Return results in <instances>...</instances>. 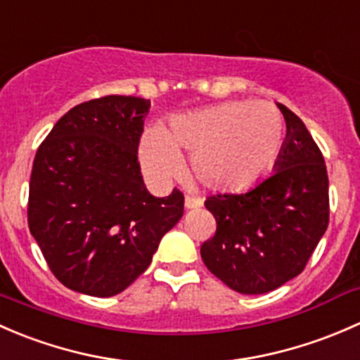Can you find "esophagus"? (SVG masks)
Listing matches in <instances>:
<instances>
[{"mask_svg":"<svg viewBox=\"0 0 360 360\" xmlns=\"http://www.w3.org/2000/svg\"><path fill=\"white\" fill-rule=\"evenodd\" d=\"M202 205V201L199 198H195V195H185V207L187 210H194V207H199Z\"/></svg>","mask_w":360,"mask_h":360,"instance_id":"obj_1","label":"esophagus"}]
</instances>
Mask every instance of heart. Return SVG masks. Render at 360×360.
<instances>
[{
	"instance_id": "b5f03b06",
	"label": "heart",
	"mask_w": 360,
	"mask_h": 360,
	"mask_svg": "<svg viewBox=\"0 0 360 360\" xmlns=\"http://www.w3.org/2000/svg\"><path fill=\"white\" fill-rule=\"evenodd\" d=\"M284 139L281 110L269 102L237 100L176 116L165 131L149 128L140 140V161L150 179L166 181L192 155L195 176L218 191H244L272 166Z\"/></svg>"
}]
</instances>
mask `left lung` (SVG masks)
Here are the masks:
<instances>
[{
	"label": "left lung",
	"instance_id": "obj_1",
	"mask_svg": "<svg viewBox=\"0 0 360 360\" xmlns=\"http://www.w3.org/2000/svg\"><path fill=\"white\" fill-rule=\"evenodd\" d=\"M286 140L274 173L240 194L205 201L217 232L201 246L213 276L243 295L277 290L303 272L329 224V180L324 158L303 121L277 103Z\"/></svg>",
	"mask_w": 360,
	"mask_h": 360
}]
</instances>
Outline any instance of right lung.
Instances as JSON below:
<instances>
[{"label": "right lung", "mask_w": 360, "mask_h": 360, "mask_svg": "<svg viewBox=\"0 0 360 360\" xmlns=\"http://www.w3.org/2000/svg\"><path fill=\"white\" fill-rule=\"evenodd\" d=\"M150 100L95 98L72 107L39 146L29 231L53 276L90 296L124 291L184 214V194L154 198L136 158Z\"/></svg>", "instance_id": "1"}]
</instances>
